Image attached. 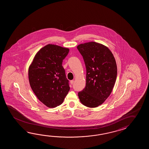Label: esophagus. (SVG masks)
<instances>
[{
    "label": "esophagus",
    "instance_id": "1",
    "mask_svg": "<svg viewBox=\"0 0 149 149\" xmlns=\"http://www.w3.org/2000/svg\"><path fill=\"white\" fill-rule=\"evenodd\" d=\"M73 82H74V80H71V81H70V84H71V85H73Z\"/></svg>",
    "mask_w": 149,
    "mask_h": 149
}]
</instances>
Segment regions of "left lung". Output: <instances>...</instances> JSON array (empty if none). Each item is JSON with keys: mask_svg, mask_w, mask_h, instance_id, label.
<instances>
[{"mask_svg": "<svg viewBox=\"0 0 149 149\" xmlns=\"http://www.w3.org/2000/svg\"><path fill=\"white\" fill-rule=\"evenodd\" d=\"M86 68L85 88L78 92L80 101L89 108L102 104L110 95L117 78L114 56L106 46L89 42L77 46Z\"/></svg>", "mask_w": 149, "mask_h": 149, "instance_id": "8db88e82", "label": "left lung"}]
</instances>
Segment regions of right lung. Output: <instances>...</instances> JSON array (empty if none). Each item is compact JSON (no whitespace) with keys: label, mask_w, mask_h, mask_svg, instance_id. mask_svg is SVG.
<instances>
[{"label":"right lung","mask_w":149,"mask_h":149,"mask_svg":"<svg viewBox=\"0 0 149 149\" xmlns=\"http://www.w3.org/2000/svg\"><path fill=\"white\" fill-rule=\"evenodd\" d=\"M68 48L48 44L35 55L29 68L30 85L35 95L49 108L61 104L70 90L62 66Z\"/></svg>","instance_id":"right-lung-1"}]
</instances>
